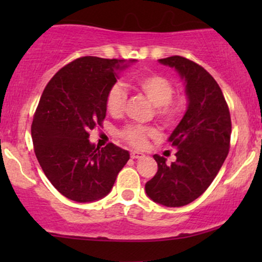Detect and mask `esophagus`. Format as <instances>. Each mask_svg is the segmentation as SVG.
<instances>
[{"mask_svg": "<svg viewBox=\"0 0 262 262\" xmlns=\"http://www.w3.org/2000/svg\"><path fill=\"white\" fill-rule=\"evenodd\" d=\"M144 155L143 152H139V151H132L130 152V158L132 159H143L144 158Z\"/></svg>", "mask_w": 262, "mask_h": 262, "instance_id": "34e87169", "label": "esophagus"}]
</instances>
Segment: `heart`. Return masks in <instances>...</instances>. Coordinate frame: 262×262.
<instances>
[{"label":"heart","mask_w":262,"mask_h":262,"mask_svg":"<svg viewBox=\"0 0 262 262\" xmlns=\"http://www.w3.org/2000/svg\"><path fill=\"white\" fill-rule=\"evenodd\" d=\"M134 86L145 95V97L155 106V114L161 123L171 125L179 121L185 112V102L182 98H175L173 85L170 80L159 74H141L133 80ZM127 102V93L121 85L116 83L108 90L106 97V108L112 116H118L123 112ZM122 138L135 148L145 145L146 138L155 135V130L141 125H129L122 130Z\"/></svg>","instance_id":"b5f03b06"}]
</instances>
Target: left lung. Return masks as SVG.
<instances>
[{
    "instance_id": "left-lung-1",
    "label": "left lung",
    "mask_w": 262,
    "mask_h": 262,
    "mask_svg": "<svg viewBox=\"0 0 262 262\" xmlns=\"http://www.w3.org/2000/svg\"><path fill=\"white\" fill-rule=\"evenodd\" d=\"M185 81L187 110L169 137L176 161L155 154L158 172L145 183L150 200L166 207L193 202L209 187L229 151V108L217 81L202 66L175 55L160 59Z\"/></svg>"
}]
</instances>
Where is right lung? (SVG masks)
<instances>
[{"label":"right lung","mask_w":262,"mask_h":262,"mask_svg":"<svg viewBox=\"0 0 262 262\" xmlns=\"http://www.w3.org/2000/svg\"><path fill=\"white\" fill-rule=\"evenodd\" d=\"M137 60L83 56L64 66L44 89L32 124L34 152L62 196L95 202L107 196L129 152L110 143L100 149L89 132L106 117L108 90Z\"/></svg>","instance_id":"1"}]
</instances>
